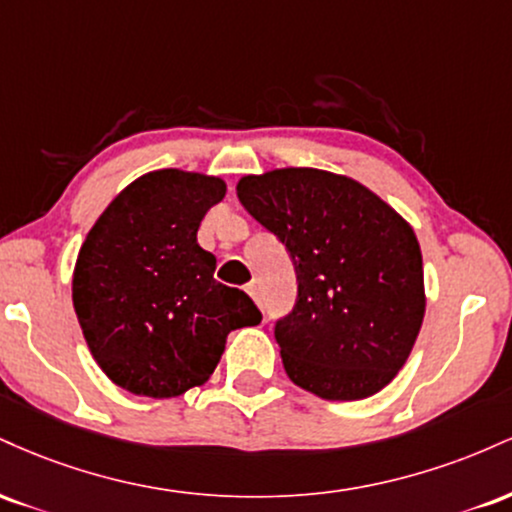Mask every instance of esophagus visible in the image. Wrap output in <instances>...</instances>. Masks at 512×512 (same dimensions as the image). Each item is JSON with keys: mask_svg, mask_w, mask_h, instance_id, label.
<instances>
[{"mask_svg": "<svg viewBox=\"0 0 512 512\" xmlns=\"http://www.w3.org/2000/svg\"><path fill=\"white\" fill-rule=\"evenodd\" d=\"M245 291H248V293H250V296H252V301H255L257 305H262V296H260V286H257V284H255V281H252V284H248V286H245Z\"/></svg>", "mask_w": 512, "mask_h": 512, "instance_id": "34e87169", "label": "esophagus"}]
</instances>
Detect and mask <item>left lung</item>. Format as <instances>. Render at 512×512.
<instances>
[{
	"mask_svg": "<svg viewBox=\"0 0 512 512\" xmlns=\"http://www.w3.org/2000/svg\"><path fill=\"white\" fill-rule=\"evenodd\" d=\"M238 199L296 269V303L274 325L286 375L322 399L383 390L424 322V262L409 223L361 182L315 168L248 175Z\"/></svg>",
	"mask_w": 512,
	"mask_h": 512,
	"instance_id": "obj_1",
	"label": "left lung"
}]
</instances>
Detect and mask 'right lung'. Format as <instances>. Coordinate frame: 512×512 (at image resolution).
<instances>
[{"mask_svg": "<svg viewBox=\"0 0 512 512\" xmlns=\"http://www.w3.org/2000/svg\"><path fill=\"white\" fill-rule=\"evenodd\" d=\"M226 185L185 170H154L117 195L88 231L72 298L86 344L115 385L178 397L207 383L226 337L262 313L245 291L214 279L197 243Z\"/></svg>", "mask_w": 512, "mask_h": 512, "instance_id": "add662e5", "label": "right lung"}]
</instances>
